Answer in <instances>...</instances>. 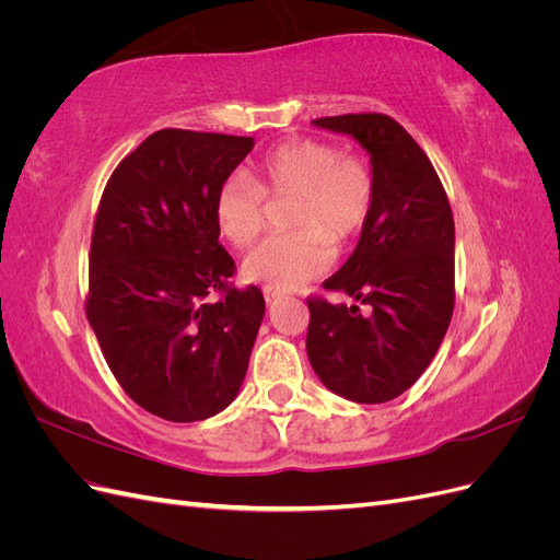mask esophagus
Instances as JSON below:
<instances>
[{
    "label": "esophagus",
    "mask_w": 560,
    "mask_h": 560,
    "mask_svg": "<svg viewBox=\"0 0 560 560\" xmlns=\"http://www.w3.org/2000/svg\"><path fill=\"white\" fill-rule=\"evenodd\" d=\"M264 296H266V301H268V303H276V301H280V299H282V292L273 290V287H264Z\"/></svg>",
    "instance_id": "obj_1"
}]
</instances>
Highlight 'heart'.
I'll return each instance as SVG.
<instances>
[{"label":"heart","mask_w":560,"mask_h":560,"mask_svg":"<svg viewBox=\"0 0 560 560\" xmlns=\"http://www.w3.org/2000/svg\"><path fill=\"white\" fill-rule=\"evenodd\" d=\"M287 196H294V231L266 241L243 264L247 280L280 290L317 278L334 259L331 241L346 245L362 233L376 202L374 167L327 140H287L254 163L249 179L235 175L219 186L214 224L231 245L245 249L266 229V198Z\"/></svg>","instance_id":"obj_1"}]
</instances>
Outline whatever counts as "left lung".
<instances>
[{
	"label": "left lung",
	"mask_w": 560,
	"mask_h": 560,
	"mask_svg": "<svg viewBox=\"0 0 560 560\" xmlns=\"http://www.w3.org/2000/svg\"><path fill=\"white\" fill-rule=\"evenodd\" d=\"M313 124L346 132L369 151L376 202L350 259L322 282L369 313L308 296V360L331 393L383 404L420 378L448 329L455 306L451 202L425 151L393 116L364 112Z\"/></svg>",
	"instance_id": "left-lung-1"
}]
</instances>
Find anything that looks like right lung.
I'll use <instances>...</instances> for the list:
<instances>
[{
	"mask_svg": "<svg viewBox=\"0 0 560 560\" xmlns=\"http://www.w3.org/2000/svg\"><path fill=\"white\" fill-rule=\"evenodd\" d=\"M252 147L163 128L116 165L100 198L86 317L124 393L171 422L226 409L264 319L259 287L229 282L235 261L214 224L219 186Z\"/></svg>",
	"mask_w": 560,
	"mask_h": 560,
	"instance_id": "1",
	"label": "right lung"
}]
</instances>
